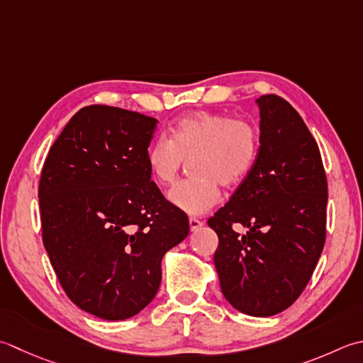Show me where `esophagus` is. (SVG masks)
Instances as JSON below:
<instances>
[{
  "instance_id": "esophagus-1",
  "label": "esophagus",
  "mask_w": 363,
  "mask_h": 363,
  "mask_svg": "<svg viewBox=\"0 0 363 363\" xmlns=\"http://www.w3.org/2000/svg\"><path fill=\"white\" fill-rule=\"evenodd\" d=\"M189 225H190V231H196V230L201 228L203 222H201V220H198L196 217H190L189 218Z\"/></svg>"
}]
</instances>
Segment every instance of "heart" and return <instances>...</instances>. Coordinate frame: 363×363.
<instances>
[{"label":"heart","mask_w":363,"mask_h":363,"mask_svg":"<svg viewBox=\"0 0 363 363\" xmlns=\"http://www.w3.org/2000/svg\"><path fill=\"white\" fill-rule=\"evenodd\" d=\"M259 135L244 119H230L222 113L195 111L174 121L169 140L159 137L149 146L146 163L159 186H172L190 160L194 176L174 186L168 200L190 216L203 214L222 196L220 184L234 187L252 172L258 159Z\"/></svg>","instance_id":"obj_1"}]
</instances>
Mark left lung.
I'll return each instance as SVG.
<instances>
[{
	"label": "left lung",
	"instance_id": "obj_1",
	"mask_svg": "<svg viewBox=\"0 0 363 363\" xmlns=\"http://www.w3.org/2000/svg\"><path fill=\"white\" fill-rule=\"evenodd\" d=\"M259 151L252 172L208 225L217 233L220 289L240 313H280L302 294L325 240V179L319 147L293 106L257 99ZM234 223L247 230L239 235Z\"/></svg>",
	"mask_w": 363,
	"mask_h": 363
}]
</instances>
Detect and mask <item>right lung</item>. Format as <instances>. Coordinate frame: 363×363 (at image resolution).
Masks as SVG:
<instances>
[{
	"label": "right lung",
	"instance_id": "right-lung-1",
	"mask_svg": "<svg viewBox=\"0 0 363 363\" xmlns=\"http://www.w3.org/2000/svg\"><path fill=\"white\" fill-rule=\"evenodd\" d=\"M159 121L84 106L42 168V239L77 307L106 321L140 313L157 294L162 258L189 236V218L151 181L146 152Z\"/></svg>",
	"mask_w": 363,
	"mask_h": 363
}]
</instances>
